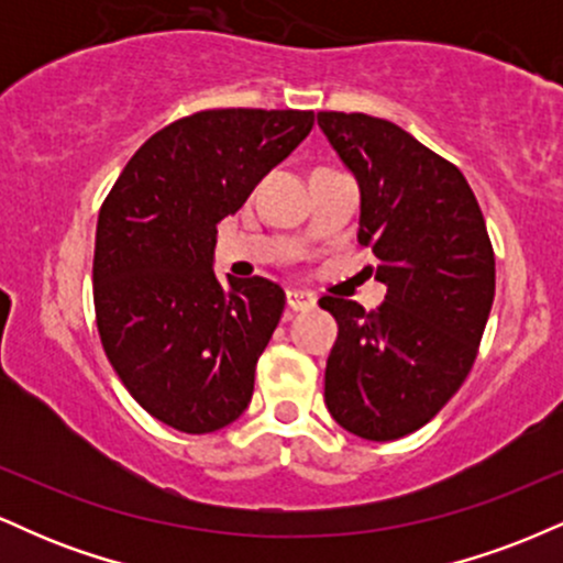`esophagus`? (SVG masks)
Masks as SVG:
<instances>
[{"label": "esophagus", "instance_id": "obj_1", "mask_svg": "<svg viewBox=\"0 0 563 563\" xmlns=\"http://www.w3.org/2000/svg\"><path fill=\"white\" fill-rule=\"evenodd\" d=\"M286 303H288V309H294V312H299V309H312L314 307V296L307 294V290L288 288L286 290Z\"/></svg>", "mask_w": 563, "mask_h": 563}]
</instances>
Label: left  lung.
<instances>
[{"label": "left lung", "instance_id": "obj_1", "mask_svg": "<svg viewBox=\"0 0 563 563\" xmlns=\"http://www.w3.org/2000/svg\"><path fill=\"white\" fill-rule=\"evenodd\" d=\"M318 124L363 192L357 241L386 301L322 296L339 322L325 405L352 434L389 442L450 402L474 367L495 299V251L466 177L386 119L320 111Z\"/></svg>", "mask_w": 563, "mask_h": 563}]
</instances>
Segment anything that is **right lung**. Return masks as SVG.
I'll return each instance as SVG.
<instances>
[{"mask_svg": "<svg viewBox=\"0 0 563 563\" xmlns=\"http://www.w3.org/2000/svg\"><path fill=\"white\" fill-rule=\"evenodd\" d=\"M312 111L217 108L174 121L129 158L100 206L95 320L142 410L185 434L235 421L286 294L211 269L217 224L307 137Z\"/></svg>", "mask_w": 563, "mask_h": 563, "instance_id": "obj_1", "label": "right lung"}]
</instances>
